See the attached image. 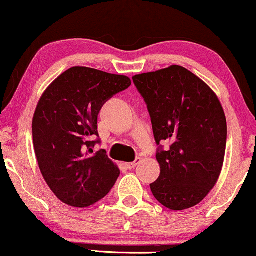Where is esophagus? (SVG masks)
I'll list each match as a JSON object with an SVG mask.
<instances>
[{
  "label": "esophagus",
  "mask_w": 256,
  "mask_h": 256,
  "mask_svg": "<svg viewBox=\"0 0 256 256\" xmlns=\"http://www.w3.org/2000/svg\"><path fill=\"white\" fill-rule=\"evenodd\" d=\"M140 162V158H137L136 160L134 161V162H128V164H126V167H128V170H132V168H134V167H136Z\"/></svg>",
  "instance_id": "1"
}]
</instances>
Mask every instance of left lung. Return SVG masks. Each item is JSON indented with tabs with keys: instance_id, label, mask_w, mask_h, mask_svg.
Returning <instances> with one entry per match:
<instances>
[{
	"instance_id": "left-lung-1",
	"label": "left lung",
	"mask_w": 256,
	"mask_h": 256,
	"mask_svg": "<svg viewBox=\"0 0 256 256\" xmlns=\"http://www.w3.org/2000/svg\"><path fill=\"white\" fill-rule=\"evenodd\" d=\"M150 114L158 146V180L150 184L154 198L173 210L192 208L218 182L224 164L228 126L218 96L202 79L172 64L132 77Z\"/></svg>"
}]
</instances>
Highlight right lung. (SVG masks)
Segmentation results:
<instances>
[{
  "instance_id": "right-lung-1",
  "label": "right lung",
  "mask_w": 256,
  "mask_h": 256,
  "mask_svg": "<svg viewBox=\"0 0 256 256\" xmlns=\"http://www.w3.org/2000/svg\"><path fill=\"white\" fill-rule=\"evenodd\" d=\"M131 79L89 67L64 71L46 88L32 120V137L44 180L64 204L89 207L104 198L120 171L106 155L94 152L100 140L98 116Z\"/></svg>"
}]
</instances>
